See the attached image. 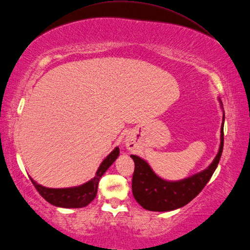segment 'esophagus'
Wrapping results in <instances>:
<instances>
[{"mask_svg":"<svg viewBox=\"0 0 250 250\" xmlns=\"http://www.w3.org/2000/svg\"><path fill=\"white\" fill-rule=\"evenodd\" d=\"M126 147L127 149H132L135 148V144H133L131 141H126Z\"/></svg>","mask_w":250,"mask_h":250,"instance_id":"esophagus-1","label":"esophagus"}]
</instances>
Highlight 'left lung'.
<instances>
[{
    "label": "left lung",
    "instance_id": "obj_1",
    "mask_svg": "<svg viewBox=\"0 0 250 250\" xmlns=\"http://www.w3.org/2000/svg\"><path fill=\"white\" fill-rule=\"evenodd\" d=\"M221 102V101H220ZM221 107L223 104L221 102ZM224 121L221 127L220 149L214 160L204 171L178 181H167L160 178L149 164L136 155H130L135 162L132 176V194L140 206L149 211L166 212L186 206L202 192L220 162L224 146Z\"/></svg>",
    "mask_w": 250,
    "mask_h": 250
}]
</instances>
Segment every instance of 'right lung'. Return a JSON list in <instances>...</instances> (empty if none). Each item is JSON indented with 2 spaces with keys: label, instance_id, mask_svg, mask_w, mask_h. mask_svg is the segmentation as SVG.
Masks as SVG:
<instances>
[{
  "label": "right lung",
  "instance_id": "1",
  "mask_svg": "<svg viewBox=\"0 0 250 250\" xmlns=\"http://www.w3.org/2000/svg\"><path fill=\"white\" fill-rule=\"evenodd\" d=\"M119 155L120 148L115 147L105 158L104 161L101 163L94 177L82 186L63 188H52L38 185L30 176L29 179L32 180L36 190L39 192L40 195L51 205L60 207V208H83V207L88 206L95 198L97 193V186H99L101 177L110 167Z\"/></svg>",
  "mask_w": 250,
  "mask_h": 250
}]
</instances>
